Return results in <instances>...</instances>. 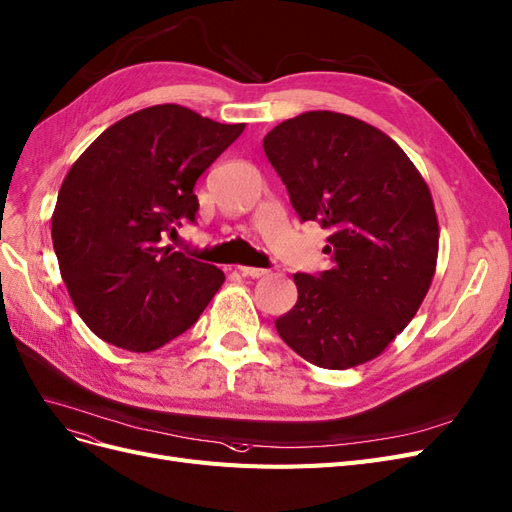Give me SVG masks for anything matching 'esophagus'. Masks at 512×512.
<instances>
[{
  "label": "esophagus",
  "instance_id": "34e87169",
  "mask_svg": "<svg viewBox=\"0 0 512 512\" xmlns=\"http://www.w3.org/2000/svg\"><path fill=\"white\" fill-rule=\"evenodd\" d=\"M239 273H241V275H245V277H254V279L264 277V275H269V271H267V269H258V267H239Z\"/></svg>",
  "mask_w": 512,
  "mask_h": 512
}]
</instances>
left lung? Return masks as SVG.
<instances>
[{
    "mask_svg": "<svg viewBox=\"0 0 512 512\" xmlns=\"http://www.w3.org/2000/svg\"><path fill=\"white\" fill-rule=\"evenodd\" d=\"M262 148L298 218L332 231V267L294 275L298 301L275 320L279 337L320 368L377 358L413 320L436 271L426 180L392 137L339 112L284 120Z\"/></svg>",
    "mask_w": 512,
    "mask_h": 512,
    "instance_id": "left-lung-1",
    "label": "left lung"
}]
</instances>
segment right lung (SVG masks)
<instances>
[{"label":"right lung","mask_w":512,"mask_h":512,"mask_svg":"<svg viewBox=\"0 0 512 512\" xmlns=\"http://www.w3.org/2000/svg\"><path fill=\"white\" fill-rule=\"evenodd\" d=\"M184 105L139 110L105 129L69 169L52 245L69 296L99 339L146 354L199 320L224 273L165 245L195 222L201 173L243 133Z\"/></svg>","instance_id":"1"}]
</instances>
